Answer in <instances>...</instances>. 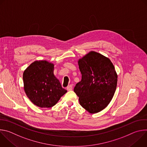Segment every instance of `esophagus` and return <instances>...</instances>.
<instances>
[{"label": "esophagus", "mask_w": 147, "mask_h": 147, "mask_svg": "<svg viewBox=\"0 0 147 147\" xmlns=\"http://www.w3.org/2000/svg\"><path fill=\"white\" fill-rule=\"evenodd\" d=\"M67 91H71L72 90V89H73V86L72 85H69L67 87Z\"/></svg>", "instance_id": "obj_1"}]
</instances>
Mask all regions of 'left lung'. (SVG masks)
<instances>
[{"label":"left lung","instance_id":"obj_1","mask_svg":"<svg viewBox=\"0 0 147 147\" xmlns=\"http://www.w3.org/2000/svg\"><path fill=\"white\" fill-rule=\"evenodd\" d=\"M81 80L74 91L79 97L82 108L90 113L105 108L115 92L117 75L108 57L91 51L78 60Z\"/></svg>","mask_w":147,"mask_h":147}]
</instances>
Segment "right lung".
I'll list each match as a JSON object with an SVG mask.
<instances>
[{
  "label": "right lung",
  "instance_id": "obj_1",
  "mask_svg": "<svg viewBox=\"0 0 147 147\" xmlns=\"http://www.w3.org/2000/svg\"><path fill=\"white\" fill-rule=\"evenodd\" d=\"M54 65L46 60L35 61L24 71L25 92L40 108H51L67 92L53 74Z\"/></svg>",
  "mask_w": 147,
  "mask_h": 147
}]
</instances>
